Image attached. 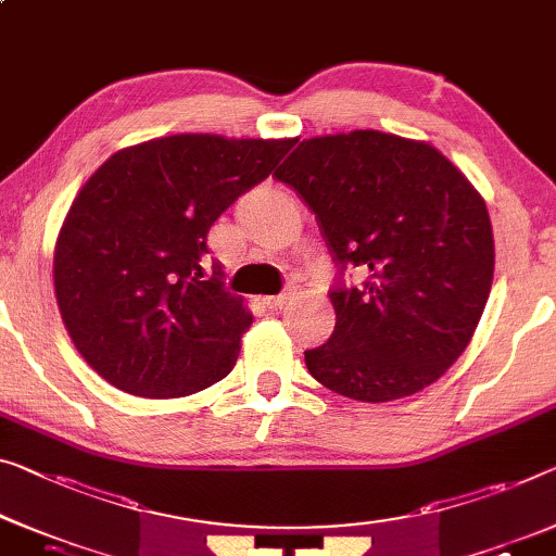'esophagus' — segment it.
<instances>
[{
  "instance_id": "34e87169",
  "label": "esophagus",
  "mask_w": 556,
  "mask_h": 556,
  "mask_svg": "<svg viewBox=\"0 0 556 556\" xmlns=\"http://www.w3.org/2000/svg\"><path fill=\"white\" fill-rule=\"evenodd\" d=\"M287 300H289V294L281 292V294H275V296H264V304H267L269 309H277V306H281Z\"/></svg>"
}]
</instances>
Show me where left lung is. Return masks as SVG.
Returning a JSON list of instances; mask_svg holds the SVG:
<instances>
[{"mask_svg": "<svg viewBox=\"0 0 556 556\" xmlns=\"http://www.w3.org/2000/svg\"><path fill=\"white\" fill-rule=\"evenodd\" d=\"M317 217L339 267L337 325L306 350L309 375L359 402L429 387L482 319L494 237L482 194L427 142L377 129L304 139L275 172ZM368 275L346 288L343 271Z\"/></svg>", "mask_w": 556, "mask_h": 556, "instance_id": "1", "label": "left lung"}]
</instances>
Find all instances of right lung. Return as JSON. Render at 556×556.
I'll use <instances>...</instances> for the list:
<instances>
[{
  "instance_id": "right-lung-1",
  "label": "right lung",
  "mask_w": 556,
  "mask_h": 556,
  "mask_svg": "<svg viewBox=\"0 0 556 556\" xmlns=\"http://www.w3.org/2000/svg\"><path fill=\"white\" fill-rule=\"evenodd\" d=\"M294 139L172 135L119 149L79 189L54 247V294L74 346L122 392L172 400L225 379L252 325L210 227L267 179Z\"/></svg>"
}]
</instances>
